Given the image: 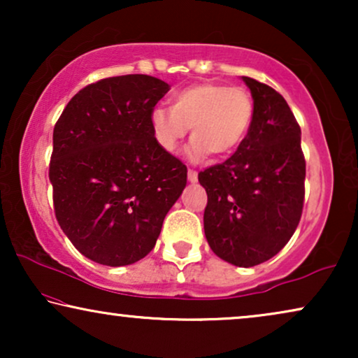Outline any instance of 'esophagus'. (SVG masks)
<instances>
[{
  "mask_svg": "<svg viewBox=\"0 0 358 358\" xmlns=\"http://www.w3.org/2000/svg\"><path fill=\"white\" fill-rule=\"evenodd\" d=\"M187 178H189V180L192 184H195L199 180V174H197V171H194V169H189L187 171Z\"/></svg>",
  "mask_w": 358,
  "mask_h": 358,
  "instance_id": "34e87169",
  "label": "esophagus"
}]
</instances>
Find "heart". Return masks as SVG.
<instances>
[{"label": "heart", "mask_w": 358, "mask_h": 358, "mask_svg": "<svg viewBox=\"0 0 358 358\" xmlns=\"http://www.w3.org/2000/svg\"><path fill=\"white\" fill-rule=\"evenodd\" d=\"M254 119V101L243 87L199 83L173 96L171 107H156L150 124L155 140L166 153H174L192 127L187 158L200 161L208 153L227 156L246 138Z\"/></svg>", "instance_id": "b5f03b06"}]
</instances>
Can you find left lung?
<instances>
[{"mask_svg": "<svg viewBox=\"0 0 358 358\" xmlns=\"http://www.w3.org/2000/svg\"><path fill=\"white\" fill-rule=\"evenodd\" d=\"M254 99L246 138L222 164L199 173L207 190L203 229L220 259L252 267L275 256L295 233L305 202L300 125L282 94L243 76Z\"/></svg>", "mask_w": 358, "mask_h": 358, "instance_id": "left-lung-1", "label": "left lung"}]
</instances>
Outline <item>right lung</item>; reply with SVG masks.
I'll use <instances>...</instances> for the list:
<instances>
[{
  "label": "right lung",
  "instance_id": "obj_1",
  "mask_svg": "<svg viewBox=\"0 0 358 358\" xmlns=\"http://www.w3.org/2000/svg\"><path fill=\"white\" fill-rule=\"evenodd\" d=\"M168 91L148 75L106 78L73 96L53 129L55 217L73 246L102 266L143 259L187 184L185 164L156 143L150 124Z\"/></svg>",
  "mask_w": 358,
  "mask_h": 358
}]
</instances>
